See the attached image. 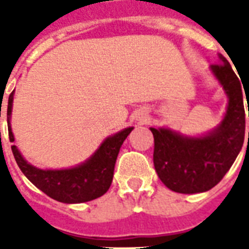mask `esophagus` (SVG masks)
Returning a JSON list of instances; mask_svg holds the SVG:
<instances>
[{
    "label": "esophagus",
    "instance_id": "1",
    "mask_svg": "<svg viewBox=\"0 0 249 249\" xmlns=\"http://www.w3.org/2000/svg\"><path fill=\"white\" fill-rule=\"evenodd\" d=\"M137 120H139L140 123H145V121H146V114L145 113H139V116H137Z\"/></svg>",
    "mask_w": 249,
    "mask_h": 249
}]
</instances>
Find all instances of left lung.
Returning <instances> with one entry per match:
<instances>
[{
	"instance_id": "obj_1",
	"label": "left lung",
	"mask_w": 249,
	"mask_h": 249,
	"mask_svg": "<svg viewBox=\"0 0 249 249\" xmlns=\"http://www.w3.org/2000/svg\"><path fill=\"white\" fill-rule=\"evenodd\" d=\"M211 69L230 98L217 129L208 136L191 139L169 129L151 128L155 139V169L164 185L173 192L200 193L213 188L230 171L244 142L247 113L243 100L249 97V88L243 85L246 89H241L239 77L221 54L220 62Z\"/></svg>"
}]
</instances>
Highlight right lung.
<instances>
[{
	"mask_svg": "<svg viewBox=\"0 0 249 249\" xmlns=\"http://www.w3.org/2000/svg\"><path fill=\"white\" fill-rule=\"evenodd\" d=\"M12 104L13 92L10 93L8 101V130L10 142L14 141L9 123ZM132 129L133 128H126L112 137H108L87 162L71 169L42 171L25 161L16 145L12 146V152L22 173L49 197L66 204L85 203L107 193L112 184L114 164L117 160L120 148Z\"/></svg>",
	"mask_w": 249,
	"mask_h": 249,
	"instance_id": "right-lung-1",
	"label": "right lung"
}]
</instances>
